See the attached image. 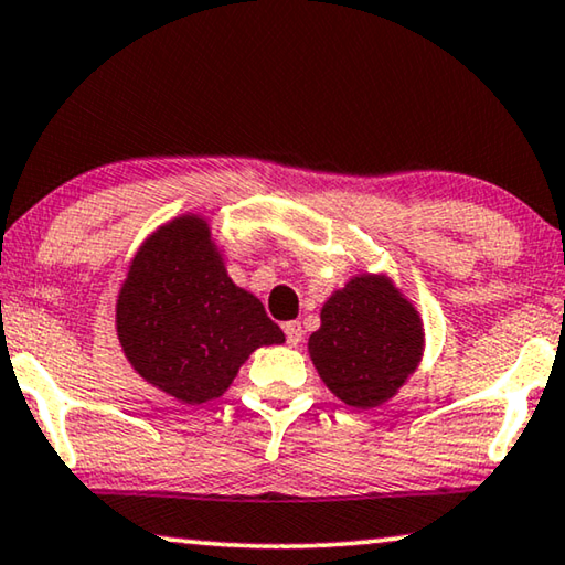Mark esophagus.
<instances>
[{
  "label": "esophagus",
  "mask_w": 565,
  "mask_h": 565,
  "mask_svg": "<svg viewBox=\"0 0 565 565\" xmlns=\"http://www.w3.org/2000/svg\"><path fill=\"white\" fill-rule=\"evenodd\" d=\"M282 331H285V338H288L290 345H298L302 341V326L298 323V320H290V323H285Z\"/></svg>",
  "instance_id": "34e87169"
}]
</instances>
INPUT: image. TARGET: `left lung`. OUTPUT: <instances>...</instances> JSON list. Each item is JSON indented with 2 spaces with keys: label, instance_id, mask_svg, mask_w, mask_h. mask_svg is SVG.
Returning a JSON list of instances; mask_svg holds the SVG:
<instances>
[{
  "label": "left lung",
  "instance_id": "1",
  "mask_svg": "<svg viewBox=\"0 0 565 565\" xmlns=\"http://www.w3.org/2000/svg\"><path fill=\"white\" fill-rule=\"evenodd\" d=\"M422 318L384 275H359L320 310L308 351L320 379L355 409L392 398L422 361Z\"/></svg>",
  "mask_w": 565,
  "mask_h": 565
}]
</instances>
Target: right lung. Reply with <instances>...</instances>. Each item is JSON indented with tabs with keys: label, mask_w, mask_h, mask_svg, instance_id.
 Masks as SVG:
<instances>
[{
	"label": "right lung",
	"mask_w": 565,
	"mask_h": 565,
	"mask_svg": "<svg viewBox=\"0 0 565 565\" xmlns=\"http://www.w3.org/2000/svg\"><path fill=\"white\" fill-rule=\"evenodd\" d=\"M116 328L131 366L184 404L220 398L249 353L285 341L263 302L230 280L196 214L163 224L138 249L118 292Z\"/></svg>",
	"instance_id": "1"
}]
</instances>
